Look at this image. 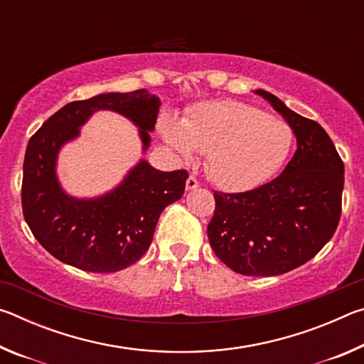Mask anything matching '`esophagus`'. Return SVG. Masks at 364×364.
<instances>
[{"mask_svg":"<svg viewBox=\"0 0 364 364\" xmlns=\"http://www.w3.org/2000/svg\"><path fill=\"white\" fill-rule=\"evenodd\" d=\"M197 188H199V181H197L194 176H189L188 180H186V189L188 191H194Z\"/></svg>","mask_w":364,"mask_h":364,"instance_id":"esophagus-1","label":"esophagus"}]
</instances>
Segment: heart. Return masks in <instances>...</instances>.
Returning <instances> with one entry per match:
<instances>
[{
	"label": "heart",
	"mask_w": 364,
	"mask_h": 364,
	"mask_svg": "<svg viewBox=\"0 0 364 364\" xmlns=\"http://www.w3.org/2000/svg\"><path fill=\"white\" fill-rule=\"evenodd\" d=\"M162 136L181 159L205 152V171L225 191H249L278 171L292 149L284 120L241 101H207L160 123Z\"/></svg>",
	"instance_id": "heart-1"
}]
</instances>
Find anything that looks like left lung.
<instances>
[{
  "mask_svg": "<svg viewBox=\"0 0 364 364\" xmlns=\"http://www.w3.org/2000/svg\"><path fill=\"white\" fill-rule=\"evenodd\" d=\"M254 93L287 122L297 151L276 180L247 193H215L207 236L215 255L236 273L278 276L306 263L334 236L342 210L343 162L319 123L268 91Z\"/></svg>",
  "mask_w": 364,
  "mask_h": 364,
  "instance_id": "obj_1",
  "label": "left lung"
}]
</instances>
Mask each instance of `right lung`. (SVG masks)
<instances>
[{
	"label": "right lung",
	"instance_id": "add662e5",
	"mask_svg": "<svg viewBox=\"0 0 364 364\" xmlns=\"http://www.w3.org/2000/svg\"><path fill=\"white\" fill-rule=\"evenodd\" d=\"M160 104L147 90L101 93L65 104L30 138L23 159V218L36 241L58 260L91 273H114L136 263L149 249L160 213L184 194L186 171H160L141 157L112 189L77 197L60 184L58 160L63 147L80 138L82 127L100 110L130 120L144 154Z\"/></svg>",
	"mask_w": 364,
	"mask_h": 364
}]
</instances>
